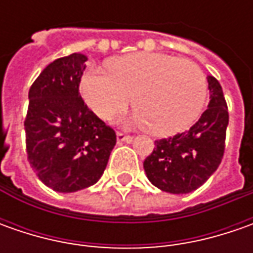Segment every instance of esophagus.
Masks as SVG:
<instances>
[{
  "mask_svg": "<svg viewBox=\"0 0 253 253\" xmlns=\"http://www.w3.org/2000/svg\"><path fill=\"white\" fill-rule=\"evenodd\" d=\"M117 141L131 143L132 136H131V135H126V133H124V132H117Z\"/></svg>",
  "mask_w": 253,
  "mask_h": 253,
  "instance_id": "1",
  "label": "esophagus"
}]
</instances>
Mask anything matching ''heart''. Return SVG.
I'll use <instances>...</instances> for the list:
<instances>
[{"label":"heart","mask_w":253,"mask_h":253,"mask_svg":"<svg viewBox=\"0 0 253 253\" xmlns=\"http://www.w3.org/2000/svg\"><path fill=\"white\" fill-rule=\"evenodd\" d=\"M107 72L90 66L80 79L85 105L101 120H111L129 102L132 121L145 124L155 136L187 129L207 98V80L199 66L155 52L132 53L107 63Z\"/></svg>","instance_id":"b5f03b06"}]
</instances>
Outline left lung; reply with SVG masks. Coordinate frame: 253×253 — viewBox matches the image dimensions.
I'll return each instance as SVG.
<instances>
[{
  "instance_id": "8db88e82",
  "label": "left lung",
  "mask_w": 253,
  "mask_h": 253,
  "mask_svg": "<svg viewBox=\"0 0 253 253\" xmlns=\"http://www.w3.org/2000/svg\"><path fill=\"white\" fill-rule=\"evenodd\" d=\"M209 108L189 131L155 141L143 162L153 186L166 193L186 194L203 186L217 170L225 151L228 107L218 80L207 77Z\"/></svg>"
}]
</instances>
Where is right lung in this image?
Returning <instances> with one entry per match:
<instances>
[{
    "mask_svg": "<svg viewBox=\"0 0 253 253\" xmlns=\"http://www.w3.org/2000/svg\"><path fill=\"white\" fill-rule=\"evenodd\" d=\"M87 56L56 59L29 88L26 155L47 187L73 193L95 184L117 143L111 126L88 110L79 85Z\"/></svg>",
    "mask_w": 253,
    "mask_h": 253,
    "instance_id": "obj_1",
    "label": "right lung"
}]
</instances>
